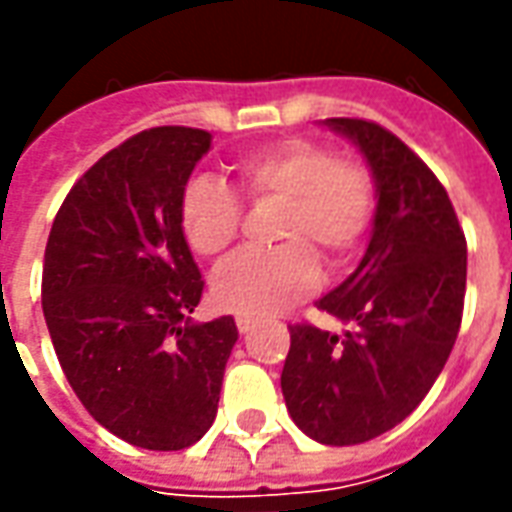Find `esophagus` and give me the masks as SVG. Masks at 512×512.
<instances>
[{"instance_id": "esophagus-1", "label": "esophagus", "mask_w": 512, "mask_h": 512, "mask_svg": "<svg viewBox=\"0 0 512 512\" xmlns=\"http://www.w3.org/2000/svg\"><path fill=\"white\" fill-rule=\"evenodd\" d=\"M255 318H249V315H238V318H235V326H238V332L241 334H249L252 332V329H255Z\"/></svg>"}]
</instances>
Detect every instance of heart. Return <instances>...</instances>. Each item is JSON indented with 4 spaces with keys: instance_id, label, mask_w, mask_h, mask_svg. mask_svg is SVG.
I'll return each mask as SVG.
<instances>
[{
    "instance_id": "b5f03b06",
    "label": "heart",
    "mask_w": 512,
    "mask_h": 512,
    "mask_svg": "<svg viewBox=\"0 0 512 512\" xmlns=\"http://www.w3.org/2000/svg\"><path fill=\"white\" fill-rule=\"evenodd\" d=\"M235 189L249 205H279L274 252H246L213 274V301L263 318L318 288L321 263L345 266L376 216V180L315 139H282L233 164ZM180 230L202 257H219L241 238L244 205L219 178L197 175L180 194Z\"/></svg>"
}]
</instances>
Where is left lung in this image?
<instances>
[{
	"mask_svg": "<svg viewBox=\"0 0 512 512\" xmlns=\"http://www.w3.org/2000/svg\"><path fill=\"white\" fill-rule=\"evenodd\" d=\"M376 180L373 235L351 277L318 301L348 329L290 326L282 395L321 444H362L392 430L428 395L450 359L466 296V238L447 191L392 131L329 117Z\"/></svg>",
	"mask_w": 512,
	"mask_h": 512,
	"instance_id": "obj_1",
	"label": "left lung"
}]
</instances>
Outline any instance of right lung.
Here are the masks:
<instances>
[{"label":"right lung","mask_w":512,"mask_h":512,"mask_svg":"<svg viewBox=\"0 0 512 512\" xmlns=\"http://www.w3.org/2000/svg\"><path fill=\"white\" fill-rule=\"evenodd\" d=\"M211 150L202 128L158 126L73 183L43 257V318L68 384L117 439L183 450L219 408L238 329L194 323L205 282L180 230V194Z\"/></svg>","instance_id":"right-lung-1"}]
</instances>
